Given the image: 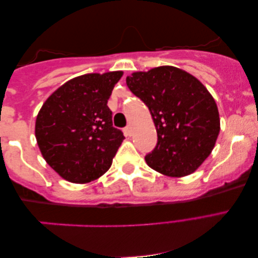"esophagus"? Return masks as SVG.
<instances>
[{"instance_id": "obj_1", "label": "esophagus", "mask_w": 258, "mask_h": 258, "mask_svg": "<svg viewBox=\"0 0 258 258\" xmlns=\"http://www.w3.org/2000/svg\"><path fill=\"white\" fill-rule=\"evenodd\" d=\"M123 132H124L125 136H132V135H133V129H132V126H130V125L125 126V128L123 129Z\"/></svg>"}]
</instances>
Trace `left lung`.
<instances>
[{"label":"left lung","instance_id":"left-lung-1","mask_svg":"<svg viewBox=\"0 0 258 258\" xmlns=\"http://www.w3.org/2000/svg\"><path fill=\"white\" fill-rule=\"evenodd\" d=\"M126 86L150 109L158 143L145 157L169 177L192 174L216 144L221 122L216 101L199 80L174 66H160L126 77Z\"/></svg>","mask_w":258,"mask_h":258}]
</instances>
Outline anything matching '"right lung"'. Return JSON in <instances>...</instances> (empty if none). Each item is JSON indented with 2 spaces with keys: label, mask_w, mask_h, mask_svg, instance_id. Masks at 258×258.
Returning a JSON list of instances; mask_svg holds the SVG:
<instances>
[{
  "label": "right lung",
  "mask_w": 258,
  "mask_h": 258,
  "mask_svg": "<svg viewBox=\"0 0 258 258\" xmlns=\"http://www.w3.org/2000/svg\"><path fill=\"white\" fill-rule=\"evenodd\" d=\"M123 72L84 74L49 96L35 122L42 157L62 178L86 184L111 167L123 142L114 128L107 100Z\"/></svg>",
  "instance_id": "add662e5"
}]
</instances>
